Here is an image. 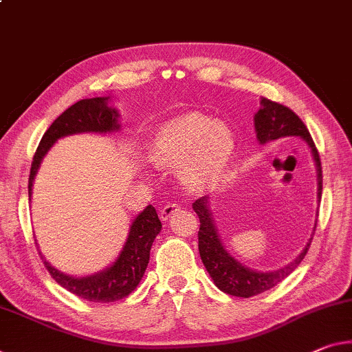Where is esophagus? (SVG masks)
Listing matches in <instances>:
<instances>
[{"label": "esophagus", "mask_w": 352, "mask_h": 352, "mask_svg": "<svg viewBox=\"0 0 352 352\" xmlns=\"http://www.w3.org/2000/svg\"><path fill=\"white\" fill-rule=\"evenodd\" d=\"M180 210V204H177V202H169L167 205H164L163 208H161V211H160V217L163 221H167L169 219V217L175 213V211H178Z\"/></svg>", "instance_id": "obj_1"}]
</instances>
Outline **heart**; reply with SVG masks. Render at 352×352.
Wrapping results in <instances>:
<instances>
[{"label": "heart", "mask_w": 352, "mask_h": 352, "mask_svg": "<svg viewBox=\"0 0 352 352\" xmlns=\"http://www.w3.org/2000/svg\"><path fill=\"white\" fill-rule=\"evenodd\" d=\"M235 139L230 128L202 114H186L161 126L153 142L156 163L180 167L191 189L219 180L230 163Z\"/></svg>", "instance_id": "b5f03b06"}]
</instances>
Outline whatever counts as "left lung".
Listing matches in <instances>:
<instances>
[{
    "mask_svg": "<svg viewBox=\"0 0 352 352\" xmlns=\"http://www.w3.org/2000/svg\"><path fill=\"white\" fill-rule=\"evenodd\" d=\"M260 109L256 111L254 117L256 138L261 144H266L274 139L283 136H300L309 144L314 153V160L318 170V199H321L322 192V170H321V160L318 148L311 139L309 130L304 125V122L293 113L292 109L287 108L280 103L271 102L265 97H261ZM192 208L196 211L200 221L199 228V254L202 258V263L208 271V274L213 278L216 287L227 294L236 298H250L255 294H260L267 289L276 287L283 278L288 277L296 270L300 261L309 250L314 235L309 239L307 246L302 249L296 258L292 263L283 266L282 270L260 272L255 270L243 266L238 260L227 252L226 248L222 246L219 235L214 227L211 211L208 208V197H200L192 204ZM316 227V224H315Z\"/></svg>",
    "mask_w": 352,
    "mask_h": 352,
    "instance_id": "8db88e82",
    "label": "left lung"
}]
</instances>
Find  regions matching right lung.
Returning <instances> with one entry per match:
<instances>
[{"label": "right lung", "mask_w": 352, "mask_h": 352, "mask_svg": "<svg viewBox=\"0 0 352 352\" xmlns=\"http://www.w3.org/2000/svg\"><path fill=\"white\" fill-rule=\"evenodd\" d=\"M108 97L80 100L65 109L41 139V144L34 153L28 182V194L32 192V182L37 174L43 156L47 155L50 147L59 138L75 135V133H111L117 131L120 125L117 124V111L108 106ZM31 200V199H30ZM161 221L156 210L148 205L142 213L136 216L130 227V233L124 244V249L117 256V260L104 271L94 276L72 277L53 267L48 261L41 258L50 274L60 287L69 289L81 299L92 300V302H114L124 299L135 289L146 272L150 258V249L155 238L161 232ZM37 244V243H36Z\"/></svg>", "instance_id": "obj_1"}]
</instances>
